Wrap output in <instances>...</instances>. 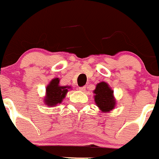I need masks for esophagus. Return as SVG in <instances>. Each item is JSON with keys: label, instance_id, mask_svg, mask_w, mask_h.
Returning <instances> with one entry per match:
<instances>
[{"label": "esophagus", "instance_id": "esophagus-1", "mask_svg": "<svg viewBox=\"0 0 159 159\" xmlns=\"http://www.w3.org/2000/svg\"><path fill=\"white\" fill-rule=\"evenodd\" d=\"M78 90H79L80 91H81V92H84L86 88H85V87H79V88H78Z\"/></svg>", "mask_w": 159, "mask_h": 159}]
</instances>
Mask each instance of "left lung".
I'll return each mask as SVG.
<instances>
[{
	"label": "left lung",
	"mask_w": 159,
	"mask_h": 159,
	"mask_svg": "<svg viewBox=\"0 0 159 159\" xmlns=\"http://www.w3.org/2000/svg\"><path fill=\"white\" fill-rule=\"evenodd\" d=\"M94 101L101 112L108 113L116 106V98L114 96V90L105 81H101L96 84L93 90Z\"/></svg>",
	"instance_id": "obj_1"
}]
</instances>
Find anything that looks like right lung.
<instances>
[{"mask_svg":"<svg viewBox=\"0 0 159 159\" xmlns=\"http://www.w3.org/2000/svg\"><path fill=\"white\" fill-rule=\"evenodd\" d=\"M61 79L59 78H53L46 86L45 96H44V103L49 107H55L60 105L66 97L70 86H61L60 84Z\"/></svg>","mask_w":159,"mask_h":159,"instance_id":"obj_1","label":"right lung"}]
</instances>
